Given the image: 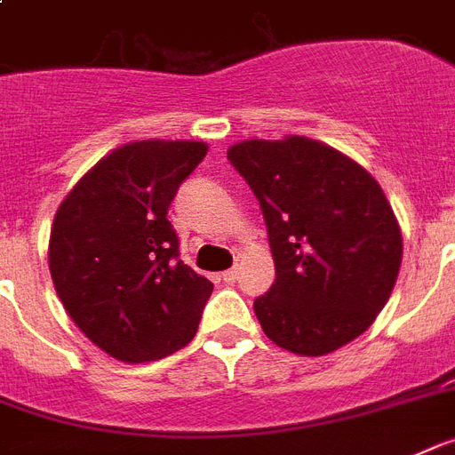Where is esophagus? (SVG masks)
Masks as SVG:
<instances>
[{"instance_id":"1","label":"esophagus","mask_w":455,"mask_h":455,"mask_svg":"<svg viewBox=\"0 0 455 455\" xmlns=\"http://www.w3.org/2000/svg\"><path fill=\"white\" fill-rule=\"evenodd\" d=\"M236 279H239V267H232V269H228V272H223L225 283H235Z\"/></svg>"}]
</instances>
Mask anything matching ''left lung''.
Here are the masks:
<instances>
[{"label": "left lung", "instance_id": "left-lung-1", "mask_svg": "<svg viewBox=\"0 0 455 455\" xmlns=\"http://www.w3.org/2000/svg\"><path fill=\"white\" fill-rule=\"evenodd\" d=\"M228 160L260 202L276 281L255 298L265 335L325 355L370 328L403 262L384 190L344 153L307 137L249 139Z\"/></svg>", "mask_w": 455, "mask_h": 455}]
</instances>
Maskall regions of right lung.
Returning a JSON list of instances; mask_svg holds the SVG:
<instances>
[{
    "label": "right lung",
    "mask_w": 455,
    "mask_h": 455,
    "mask_svg": "<svg viewBox=\"0 0 455 455\" xmlns=\"http://www.w3.org/2000/svg\"><path fill=\"white\" fill-rule=\"evenodd\" d=\"M202 141H134L108 153L55 213L48 265L67 314L125 363L193 339L213 283L179 260L167 209L204 160Z\"/></svg>",
    "instance_id": "right-lung-1"
}]
</instances>
